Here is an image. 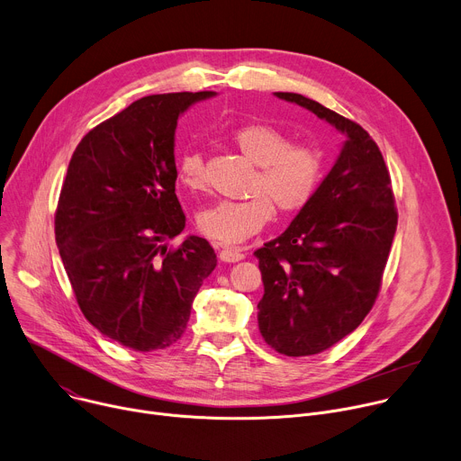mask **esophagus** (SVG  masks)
Listing matches in <instances>:
<instances>
[{"label": "esophagus", "mask_w": 461, "mask_h": 461, "mask_svg": "<svg viewBox=\"0 0 461 461\" xmlns=\"http://www.w3.org/2000/svg\"><path fill=\"white\" fill-rule=\"evenodd\" d=\"M221 259L226 263H237L240 259L247 258L244 250L240 247H230V244H221Z\"/></svg>", "instance_id": "1"}]
</instances>
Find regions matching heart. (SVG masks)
Listing matches in <instances>:
<instances>
[{
  "mask_svg": "<svg viewBox=\"0 0 461 461\" xmlns=\"http://www.w3.org/2000/svg\"><path fill=\"white\" fill-rule=\"evenodd\" d=\"M233 146L256 165L249 200L217 202L198 214V228L211 239L239 242L261 231L280 212H294L310 203L324 172L322 153L270 124L252 122L231 133ZM177 179L191 193L205 189V167L198 151H185L177 161Z\"/></svg>",
  "mask_w": 461,
  "mask_h": 461,
  "instance_id": "b5f03b06",
  "label": "heart"
}]
</instances>
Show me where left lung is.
Here are the masks:
<instances>
[{
    "label": "left lung",
    "instance_id": "8db88e82",
    "mask_svg": "<svg viewBox=\"0 0 461 461\" xmlns=\"http://www.w3.org/2000/svg\"><path fill=\"white\" fill-rule=\"evenodd\" d=\"M330 122L347 142L291 226L254 254L265 294L263 339L276 352L319 354L354 331L378 298L398 212L373 137L354 120L294 92H274Z\"/></svg>",
    "mask_w": 461,
    "mask_h": 461
}]
</instances>
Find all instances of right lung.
<instances>
[{
	"mask_svg": "<svg viewBox=\"0 0 461 461\" xmlns=\"http://www.w3.org/2000/svg\"><path fill=\"white\" fill-rule=\"evenodd\" d=\"M211 90L153 95L90 130L68 165L55 240L85 319L118 345L151 352L187 328L193 300L217 267L185 228L176 196L177 116Z\"/></svg>",
	"mask_w": 461,
	"mask_h": 461,
	"instance_id": "right-lung-1",
	"label": "right lung"
}]
</instances>
